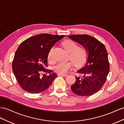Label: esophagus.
Here are the masks:
<instances>
[{"label":"esophagus","mask_w":124,"mask_h":124,"mask_svg":"<svg viewBox=\"0 0 124 124\" xmlns=\"http://www.w3.org/2000/svg\"><path fill=\"white\" fill-rule=\"evenodd\" d=\"M59 76H62V77H66V76L68 75V74H58Z\"/></svg>","instance_id":"obj_1"}]
</instances>
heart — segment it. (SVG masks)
<instances>
[{"mask_svg":"<svg viewBox=\"0 0 124 124\" xmlns=\"http://www.w3.org/2000/svg\"><path fill=\"white\" fill-rule=\"evenodd\" d=\"M62 45L64 48L70 53V59L76 65L80 66L84 64L87 58V50L84 47L78 46L77 43L71 40L64 41L62 43ZM52 50L53 48L51 49L47 55V59L50 61L53 60ZM74 63L72 61H61L56 63L53 69L54 71L59 74H65L71 69Z\"/></svg>","mask_w":124,"mask_h":124,"instance_id":"b5f03b06","label":"heart"}]
</instances>
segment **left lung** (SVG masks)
I'll return each mask as SVG.
<instances>
[{
    "instance_id": "1",
    "label": "left lung",
    "mask_w": 124,
    "mask_h": 124,
    "mask_svg": "<svg viewBox=\"0 0 124 124\" xmlns=\"http://www.w3.org/2000/svg\"><path fill=\"white\" fill-rule=\"evenodd\" d=\"M68 37L80 44L87 52L86 64L77 71L83 76L75 77L76 81L71 89L79 96H91L101 88L109 71L106 47L96 38L87 34L71 35Z\"/></svg>"
}]
</instances>
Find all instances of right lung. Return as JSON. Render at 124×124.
<instances>
[{"label":"right lung","mask_w":124,"mask_h":124,"mask_svg":"<svg viewBox=\"0 0 124 124\" xmlns=\"http://www.w3.org/2000/svg\"><path fill=\"white\" fill-rule=\"evenodd\" d=\"M64 36L39 34L20 44L15 53L12 68L19 85L24 91L39 93L52 84L57 74L45 69L47 55L53 46ZM41 72L43 75H40Z\"/></svg>","instance_id":"add662e5"}]
</instances>
